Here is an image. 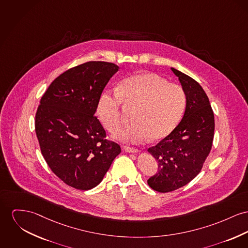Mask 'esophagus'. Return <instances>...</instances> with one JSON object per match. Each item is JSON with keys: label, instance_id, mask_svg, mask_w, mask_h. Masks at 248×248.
<instances>
[{"label": "esophagus", "instance_id": "obj_1", "mask_svg": "<svg viewBox=\"0 0 248 248\" xmlns=\"http://www.w3.org/2000/svg\"><path fill=\"white\" fill-rule=\"evenodd\" d=\"M125 151L127 152H130V153H138L140 150L138 149H135V148H131V147H124Z\"/></svg>", "mask_w": 248, "mask_h": 248}]
</instances>
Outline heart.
<instances>
[{
  "label": "heart",
  "instance_id": "1",
  "mask_svg": "<svg viewBox=\"0 0 248 248\" xmlns=\"http://www.w3.org/2000/svg\"><path fill=\"white\" fill-rule=\"evenodd\" d=\"M185 93L182 86L168 83L149 72H142L124 79L116 91H104L99 97L97 114L108 131L120 124L121 102L136 107L132 124L114 133V138L129 144L164 139L178 126L185 108Z\"/></svg>",
  "mask_w": 248,
  "mask_h": 248
}]
</instances>
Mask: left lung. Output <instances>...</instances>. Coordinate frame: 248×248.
I'll list each match as a JSON object with an SVG mask.
<instances>
[{
  "label": "left lung",
  "mask_w": 248,
  "mask_h": 248,
  "mask_svg": "<svg viewBox=\"0 0 248 248\" xmlns=\"http://www.w3.org/2000/svg\"><path fill=\"white\" fill-rule=\"evenodd\" d=\"M185 93L186 107L182 121L168 136L148 149L158 162V173L149 186L160 193L177 190L194 180L213 146L215 116L210 100L200 84L171 67Z\"/></svg>",
  "instance_id": "obj_1"
}]
</instances>
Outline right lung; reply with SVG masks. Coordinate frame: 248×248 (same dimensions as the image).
Here are the masks:
<instances>
[{"label": "right lung", "mask_w": 248, "mask_h": 248, "mask_svg": "<svg viewBox=\"0 0 248 248\" xmlns=\"http://www.w3.org/2000/svg\"><path fill=\"white\" fill-rule=\"evenodd\" d=\"M113 63L92 61L58 76L35 114V133L51 171L67 185L90 190L102 181L121 152L95 116L99 97L118 71Z\"/></svg>", "instance_id": "add662e5"}]
</instances>
